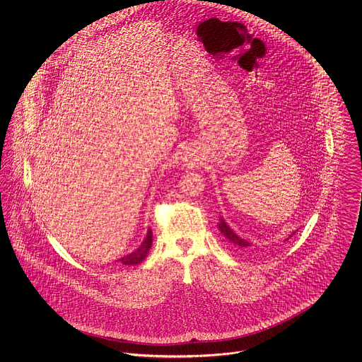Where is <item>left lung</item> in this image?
I'll return each instance as SVG.
<instances>
[{"label":"left lung","instance_id":"left-lung-1","mask_svg":"<svg viewBox=\"0 0 362 362\" xmlns=\"http://www.w3.org/2000/svg\"><path fill=\"white\" fill-rule=\"evenodd\" d=\"M218 226H219L221 232L225 235V238H226L236 249H239L240 252H247V250H250V247H252L250 242H247V240L239 238V236L226 225V222H225L223 219H221V223H219Z\"/></svg>","mask_w":362,"mask_h":362}]
</instances>
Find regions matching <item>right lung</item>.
I'll list each match as a JSON object with an SVG mask.
<instances>
[{"mask_svg":"<svg viewBox=\"0 0 362 362\" xmlns=\"http://www.w3.org/2000/svg\"><path fill=\"white\" fill-rule=\"evenodd\" d=\"M151 242H153V233H151V229H148L144 242L134 252H132L130 255L123 256L122 259H120V262L123 265H137V264H140L144 259V257L147 256L148 249L151 247Z\"/></svg>","mask_w":362,"mask_h":362,"instance_id":"add662e5","label":"right lung"}]
</instances>
